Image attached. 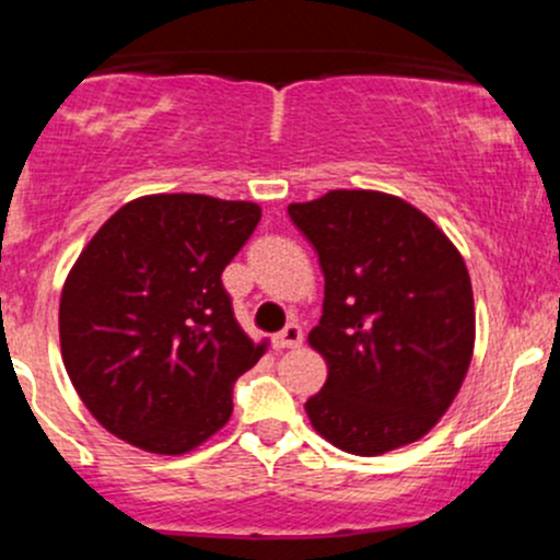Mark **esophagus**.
<instances>
[{"instance_id":"obj_1","label":"esophagus","mask_w":560,"mask_h":560,"mask_svg":"<svg viewBox=\"0 0 560 560\" xmlns=\"http://www.w3.org/2000/svg\"><path fill=\"white\" fill-rule=\"evenodd\" d=\"M302 346V329L296 324H288L280 335H275V348H299Z\"/></svg>"}]
</instances>
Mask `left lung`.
<instances>
[{
    "mask_svg": "<svg viewBox=\"0 0 560 560\" xmlns=\"http://www.w3.org/2000/svg\"><path fill=\"white\" fill-rule=\"evenodd\" d=\"M324 272V315L307 342L326 384L304 402L320 439L359 457L424 439L455 402L476 340L460 250L413 203L329 190L291 203Z\"/></svg>",
    "mask_w": 560,
    "mask_h": 560,
    "instance_id": "left-lung-1",
    "label": "left lung"
}]
</instances>
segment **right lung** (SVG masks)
Listing matches in <instances>:
<instances>
[{"instance_id":"1","label":"right lung","mask_w":560,"mask_h":560,"mask_svg":"<svg viewBox=\"0 0 560 560\" xmlns=\"http://www.w3.org/2000/svg\"><path fill=\"white\" fill-rule=\"evenodd\" d=\"M258 220L253 201L154 192L86 242L59 299V342L110 435L176 457L225 428L231 386L269 346L242 329L220 280Z\"/></svg>"}]
</instances>
